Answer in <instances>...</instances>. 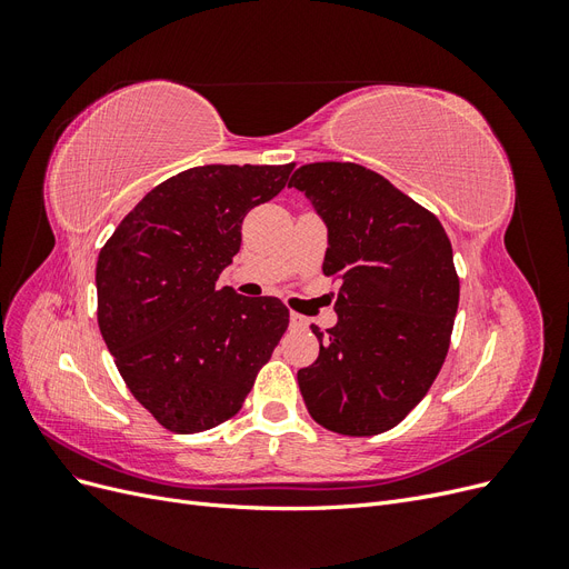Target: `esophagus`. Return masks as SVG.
I'll list each match as a JSON object with an SVG mask.
<instances>
[{"instance_id":"1","label":"esophagus","mask_w":569,"mask_h":569,"mask_svg":"<svg viewBox=\"0 0 569 569\" xmlns=\"http://www.w3.org/2000/svg\"><path fill=\"white\" fill-rule=\"evenodd\" d=\"M289 322H291V327H295V330H303V327L308 325V320L303 316H299V313H291Z\"/></svg>"}]
</instances>
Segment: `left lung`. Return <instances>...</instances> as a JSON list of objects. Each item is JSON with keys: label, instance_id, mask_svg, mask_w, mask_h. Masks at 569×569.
Instances as JSON below:
<instances>
[{"label": "left lung", "instance_id": "obj_1", "mask_svg": "<svg viewBox=\"0 0 569 569\" xmlns=\"http://www.w3.org/2000/svg\"><path fill=\"white\" fill-rule=\"evenodd\" d=\"M327 226L322 272L341 280L337 325L299 370L311 418L347 437L399 425L449 353L460 280L439 218L358 163H306L289 180Z\"/></svg>", "mask_w": 569, "mask_h": 569}]
</instances>
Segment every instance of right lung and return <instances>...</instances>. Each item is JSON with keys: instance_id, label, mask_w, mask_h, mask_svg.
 <instances>
[{"instance_id": "right-lung-1", "label": "right lung", "mask_w": 569, "mask_h": 569, "mask_svg": "<svg viewBox=\"0 0 569 569\" xmlns=\"http://www.w3.org/2000/svg\"><path fill=\"white\" fill-rule=\"evenodd\" d=\"M295 163L197 166L157 184L97 261V322L132 396L159 425L194 435L237 416L289 311L218 289L242 220L278 197Z\"/></svg>"}]
</instances>
